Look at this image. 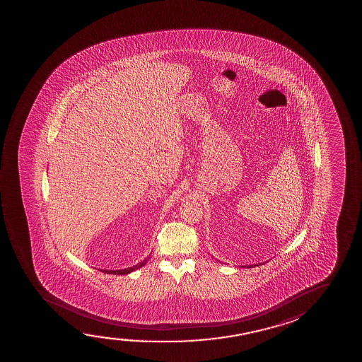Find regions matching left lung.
Instances as JSON below:
<instances>
[{
    "label": "left lung",
    "mask_w": 362,
    "mask_h": 362,
    "mask_svg": "<svg viewBox=\"0 0 362 362\" xmlns=\"http://www.w3.org/2000/svg\"><path fill=\"white\" fill-rule=\"evenodd\" d=\"M255 266H258V264H255ZM248 267H251V266H248Z\"/></svg>",
    "instance_id": "left-lung-1"
}]
</instances>
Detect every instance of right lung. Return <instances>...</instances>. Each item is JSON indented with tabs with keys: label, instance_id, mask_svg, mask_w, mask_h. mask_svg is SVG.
<instances>
[{
	"label": "right lung",
	"instance_id": "1",
	"mask_svg": "<svg viewBox=\"0 0 362 362\" xmlns=\"http://www.w3.org/2000/svg\"><path fill=\"white\" fill-rule=\"evenodd\" d=\"M147 262V259H144V262L139 263V264H136L134 267L124 268V269H115V271H111V269H104V272L109 273V274H129V273L132 272L134 269H137V268L142 267Z\"/></svg>",
	"mask_w": 362,
	"mask_h": 362
}]
</instances>
